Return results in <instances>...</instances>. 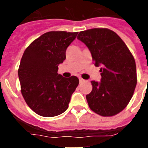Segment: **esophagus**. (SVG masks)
I'll use <instances>...</instances> for the list:
<instances>
[{"label": "esophagus", "mask_w": 148, "mask_h": 148, "mask_svg": "<svg viewBox=\"0 0 148 148\" xmlns=\"http://www.w3.org/2000/svg\"><path fill=\"white\" fill-rule=\"evenodd\" d=\"M79 81H80V83H82V82H84V80L81 78V77H80V78H79Z\"/></svg>", "instance_id": "1"}]
</instances>
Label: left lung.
Listing matches in <instances>:
<instances>
[{
  "mask_svg": "<svg viewBox=\"0 0 148 148\" xmlns=\"http://www.w3.org/2000/svg\"><path fill=\"white\" fill-rule=\"evenodd\" d=\"M77 39L84 43L96 67L101 66V82L92 81V90L86 98L91 110L110 117L126 108L137 84L134 58L125 43L108 28L81 31Z\"/></svg>",
  "mask_w": 148,
  "mask_h": 148,
  "instance_id": "left-lung-1",
  "label": "left lung"
}]
</instances>
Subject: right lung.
Wrapping results in <instances>:
<instances>
[{"label":"right lung","instance_id":"right-lung-1","mask_svg":"<svg viewBox=\"0 0 148 148\" xmlns=\"http://www.w3.org/2000/svg\"><path fill=\"white\" fill-rule=\"evenodd\" d=\"M77 32L50 31L27 47L18 69L21 94L31 110L42 117H54L67 110L79 84L75 76L58 74L66 50Z\"/></svg>","mask_w":148,"mask_h":148}]
</instances>
